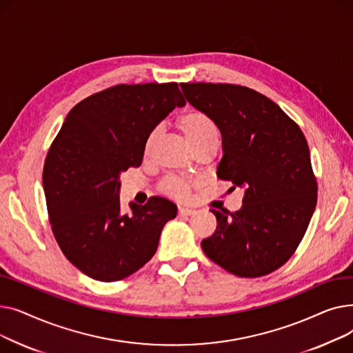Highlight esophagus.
<instances>
[{
  "label": "esophagus",
  "mask_w": 353,
  "mask_h": 353,
  "mask_svg": "<svg viewBox=\"0 0 353 353\" xmlns=\"http://www.w3.org/2000/svg\"><path fill=\"white\" fill-rule=\"evenodd\" d=\"M192 214H194L193 209H190V208H179V216L188 217V216H192Z\"/></svg>",
  "instance_id": "1"
}]
</instances>
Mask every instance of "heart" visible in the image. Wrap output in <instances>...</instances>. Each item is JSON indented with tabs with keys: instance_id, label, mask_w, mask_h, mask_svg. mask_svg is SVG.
Returning <instances> with one entry per match:
<instances>
[{
	"instance_id": "heart-1",
	"label": "heart",
	"mask_w": 353,
	"mask_h": 353,
	"mask_svg": "<svg viewBox=\"0 0 353 353\" xmlns=\"http://www.w3.org/2000/svg\"><path fill=\"white\" fill-rule=\"evenodd\" d=\"M179 125L192 148H196L203 144H209V143H219L220 133H219L217 125L209 116L201 113V111H190V113H186L180 119ZM159 134H160V128H154L153 132L147 136L144 143L145 154L152 152L154 143L159 139ZM161 190L169 196L184 199L190 194L192 184L183 179H167L161 184Z\"/></svg>"
}]
</instances>
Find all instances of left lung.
Returning a JSON list of instances; mask_svg holds the SVG:
<instances>
[{"label":"left lung","instance_id":"8db88e82","mask_svg":"<svg viewBox=\"0 0 353 353\" xmlns=\"http://www.w3.org/2000/svg\"><path fill=\"white\" fill-rule=\"evenodd\" d=\"M186 100L221 134L217 177L245 190L237 212L210 210L206 256L239 277H261L299 246L318 200L310 153L299 125L266 96L234 84L181 83Z\"/></svg>","mask_w":353,"mask_h":353}]
</instances>
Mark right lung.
<instances>
[{
	"label": "right lung",
	"instance_id": "right-lung-1",
	"mask_svg": "<svg viewBox=\"0 0 353 353\" xmlns=\"http://www.w3.org/2000/svg\"><path fill=\"white\" fill-rule=\"evenodd\" d=\"M177 83L116 85L71 108L46 159L43 186L55 240L91 279L116 282L154 256L177 206L152 197L120 209V174L143 161L144 143L176 107Z\"/></svg>",
	"mask_w": 353,
	"mask_h": 353
}]
</instances>
